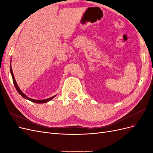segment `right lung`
Returning a JSON list of instances; mask_svg holds the SVG:
<instances>
[{"instance_id":"right-lung-1","label":"right lung","mask_w":153,"mask_h":153,"mask_svg":"<svg viewBox=\"0 0 153 153\" xmlns=\"http://www.w3.org/2000/svg\"><path fill=\"white\" fill-rule=\"evenodd\" d=\"M10 71H11V75H12V78H13V84L14 85H15V87L16 88V91H18V93H19L22 97H24V98L25 99H28L29 100L32 101V102L34 103H47L48 102V101H49L50 100H51L52 99H53L54 98V96L53 97H51V98H48V99H45V100H33V99H31V98H29L28 97H27V96H25L23 92H22V91L19 89V87H18L16 82L15 81V77H14V75H13V71H12V68H11V66H10Z\"/></svg>"}]
</instances>
